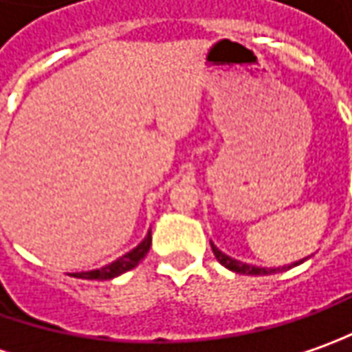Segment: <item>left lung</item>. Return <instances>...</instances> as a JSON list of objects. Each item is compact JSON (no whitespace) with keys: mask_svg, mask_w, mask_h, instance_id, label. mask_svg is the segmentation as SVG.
I'll return each instance as SVG.
<instances>
[{"mask_svg":"<svg viewBox=\"0 0 352 352\" xmlns=\"http://www.w3.org/2000/svg\"><path fill=\"white\" fill-rule=\"evenodd\" d=\"M210 248H212V253L214 257L218 259L220 265H224L226 269H230V271H234V273H241V274H273V273H278V271H285L286 267H278V269H265V267H255V265H248V263H241V261L234 259V257H230V255H226L222 253L220 249L214 245L212 241H210ZM302 263V261H300ZM298 265V263H294ZM294 265H288V269L290 267H294Z\"/></svg>","mask_w":352,"mask_h":352,"instance_id":"left-lung-1","label":"left lung"}]
</instances>
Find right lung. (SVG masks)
<instances>
[{
    "mask_svg": "<svg viewBox=\"0 0 352 352\" xmlns=\"http://www.w3.org/2000/svg\"><path fill=\"white\" fill-rule=\"evenodd\" d=\"M152 245V232H148V236L144 237V241L136 245L132 251H128L126 255H122L120 259L113 261L111 265L101 267V269H95V271H87V273L76 274L79 278H87V280H109V278H115L118 274L126 273L130 269H134L140 261L144 259L150 251Z\"/></svg>",
    "mask_w": 352,
    "mask_h": 352,
    "instance_id": "1",
    "label": "right lung"
}]
</instances>
